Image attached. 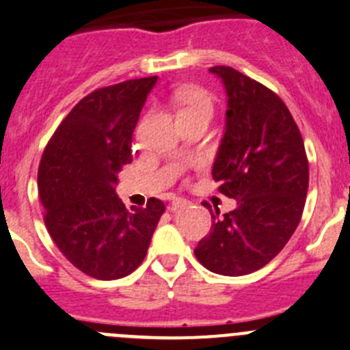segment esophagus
I'll return each instance as SVG.
<instances>
[{
  "label": "esophagus",
  "mask_w": 350,
  "mask_h": 350,
  "mask_svg": "<svg viewBox=\"0 0 350 350\" xmlns=\"http://www.w3.org/2000/svg\"><path fill=\"white\" fill-rule=\"evenodd\" d=\"M186 205H189L188 200H185V198H178V196H176V198H172V202H171V210H172V212H176V210L185 208Z\"/></svg>",
  "instance_id": "esophagus-1"
}]
</instances>
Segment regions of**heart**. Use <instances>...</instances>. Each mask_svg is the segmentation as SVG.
<instances>
[{
    "instance_id": "b5f03b06",
    "label": "heart",
    "mask_w": 350,
    "mask_h": 350,
    "mask_svg": "<svg viewBox=\"0 0 350 350\" xmlns=\"http://www.w3.org/2000/svg\"><path fill=\"white\" fill-rule=\"evenodd\" d=\"M179 100H181L179 114L191 113V111H205V113L212 114V99L203 89H196V87L185 89Z\"/></svg>"
}]
</instances>
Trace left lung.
Returning a JSON list of instances; mask_svg holds the SVG:
<instances>
[{"label":"left lung","instance_id":"1","mask_svg":"<svg viewBox=\"0 0 350 350\" xmlns=\"http://www.w3.org/2000/svg\"><path fill=\"white\" fill-rule=\"evenodd\" d=\"M210 73L227 94L212 176L237 206L220 219L219 210L212 213V230L195 256L210 272L239 277L265 267L291 239L306 203L310 167L299 128L275 92L230 66Z\"/></svg>","mask_w":350,"mask_h":350}]
</instances>
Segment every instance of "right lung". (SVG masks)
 <instances>
[{"label":"right lung","instance_id":"obj_1","mask_svg":"<svg viewBox=\"0 0 350 350\" xmlns=\"http://www.w3.org/2000/svg\"><path fill=\"white\" fill-rule=\"evenodd\" d=\"M157 77L94 90L80 100L46 145L39 165L44 222L61 253L99 280L130 275L147 254L165 206L150 198L126 210L116 188L130 164L131 138Z\"/></svg>","mask_w":350,"mask_h":350}]
</instances>
